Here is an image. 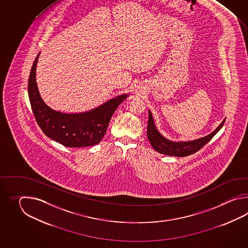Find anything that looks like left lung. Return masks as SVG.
Instances as JSON below:
<instances>
[{
  "label": "left lung",
  "mask_w": 248,
  "mask_h": 248,
  "mask_svg": "<svg viewBox=\"0 0 248 248\" xmlns=\"http://www.w3.org/2000/svg\"><path fill=\"white\" fill-rule=\"evenodd\" d=\"M225 120L221 122V124L216 127L214 131L207 135L206 137H201L199 139L191 140V141H178L174 142L169 140L168 138L162 136L157 127L155 126V122L153 121V114L149 110V120L147 124V137L149 142L153 149L158 153L169 155V156H175V157H185L193 154L207 142L210 141L217 132L219 131L223 126Z\"/></svg>",
  "instance_id": "8db88e82"
}]
</instances>
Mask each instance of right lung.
Returning a JSON list of instances; mask_svg holds the SVG:
<instances>
[{
  "label": "right lung",
  "mask_w": 248,
  "mask_h": 248,
  "mask_svg": "<svg viewBox=\"0 0 248 248\" xmlns=\"http://www.w3.org/2000/svg\"><path fill=\"white\" fill-rule=\"evenodd\" d=\"M38 53L28 79V95L33 115L43 133L66 147H88L99 143L117 107L128 94L117 95L90 111L66 113L56 111L43 101L36 82Z\"/></svg>",
  "instance_id": "add662e5"
}]
</instances>
